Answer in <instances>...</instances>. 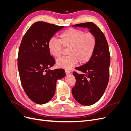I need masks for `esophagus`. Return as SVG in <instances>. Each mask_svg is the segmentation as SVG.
Here are the masks:
<instances>
[{
    "instance_id": "1",
    "label": "esophagus",
    "mask_w": 131,
    "mask_h": 131,
    "mask_svg": "<svg viewBox=\"0 0 131 131\" xmlns=\"http://www.w3.org/2000/svg\"><path fill=\"white\" fill-rule=\"evenodd\" d=\"M65 72H66V74H68L69 73H70V70H69V69H66L65 70Z\"/></svg>"
}]
</instances>
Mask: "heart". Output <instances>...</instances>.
Masks as SVG:
<instances>
[{
    "instance_id": "obj_1",
    "label": "heart",
    "mask_w": 131,
    "mask_h": 131,
    "mask_svg": "<svg viewBox=\"0 0 131 131\" xmlns=\"http://www.w3.org/2000/svg\"><path fill=\"white\" fill-rule=\"evenodd\" d=\"M96 46V39L93 34L85 33L84 30L70 28L60 35V39L52 38L48 42V49L54 57L62 54L63 47L67 49L69 54L57 59L56 64L65 69H70L79 61L81 64L88 62L92 56Z\"/></svg>"
}]
</instances>
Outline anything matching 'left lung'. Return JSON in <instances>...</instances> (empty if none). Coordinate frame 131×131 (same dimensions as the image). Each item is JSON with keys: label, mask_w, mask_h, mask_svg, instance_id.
I'll list each match as a JSON object with an SVG mask.
<instances>
[{"label": "left lung", "mask_w": 131, "mask_h": 131, "mask_svg": "<svg viewBox=\"0 0 131 131\" xmlns=\"http://www.w3.org/2000/svg\"><path fill=\"white\" fill-rule=\"evenodd\" d=\"M87 28L96 39V46L92 56L85 64L77 67L82 74L73 72L76 79L72 94L79 103L91 105L102 97L108 84L110 57L108 42L101 30L92 22L73 26Z\"/></svg>", "instance_id": "8db88e82"}]
</instances>
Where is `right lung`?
Segmentation results:
<instances>
[{
  "label": "right lung",
  "instance_id": "right-lung-1",
  "mask_svg": "<svg viewBox=\"0 0 131 131\" xmlns=\"http://www.w3.org/2000/svg\"><path fill=\"white\" fill-rule=\"evenodd\" d=\"M63 26L45 22L34 23L23 37L18 54L21 84L30 100L43 104L53 97L57 81L66 76L63 69L50 70L55 63L48 49L50 39Z\"/></svg>",
  "mask_w": 131,
  "mask_h": 131
}]
</instances>
